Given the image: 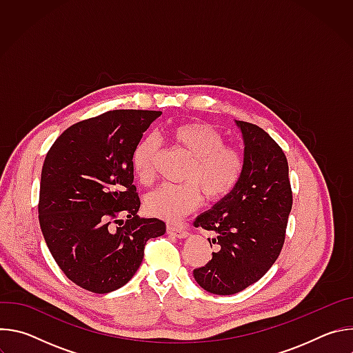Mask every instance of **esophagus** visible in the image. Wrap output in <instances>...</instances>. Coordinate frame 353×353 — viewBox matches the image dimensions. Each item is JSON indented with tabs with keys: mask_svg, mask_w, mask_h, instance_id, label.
<instances>
[{
	"mask_svg": "<svg viewBox=\"0 0 353 353\" xmlns=\"http://www.w3.org/2000/svg\"><path fill=\"white\" fill-rule=\"evenodd\" d=\"M168 233L179 237V239H183L188 234V230L184 228V226H179V225H168Z\"/></svg>",
	"mask_w": 353,
	"mask_h": 353,
	"instance_id": "obj_1",
	"label": "esophagus"
}]
</instances>
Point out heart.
<instances>
[{
  "instance_id": "heart-1",
  "label": "heart",
  "mask_w": 353,
  "mask_h": 353,
  "mask_svg": "<svg viewBox=\"0 0 353 353\" xmlns=\"http://www.w3.org/2000/svg\"><path fill=\"white\" fill-rule=\"evenodd\" d=\"M169 141L191 157L183 184H162L145 198L146 211L166 221H177L198 208L203 192L208 201L226 198L240 183L245 161L241 150L225 143L211 124L181 123L168 131ZM159 143L154 137L142 138L134 148L131 165L137 179L149 184L157 176Z\"/></svg>"
}]
</instances>
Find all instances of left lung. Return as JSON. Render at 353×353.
I'll return each mask as SVG.
<instances>
[{
	"label": "left lung",
	"mask_w": 353,
	"mask_h": 353,
	"mask_svg": "<svg viewBox=\"0 0 353 353\" xmlns=\"http://www.w3.org/2000/svg\"><path fill=\"white\" fill-rule=\"evenodd\" d=\"M244 138L245 168L237 187L214 210L199 215L195 228L214 232L212 260L194 270L201 288L234 294L261 279L285 243L292 187L282 148L259 125L237 121Z\"/></svg>",
	"instance_id": "1"
}]
</instances>
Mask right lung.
I'll return each instance as SVG.
<instances>
[{
    "mask_svg": "<svg viewBox=\"0 0 353 353\" xmlns=\"http://www.w3.org/2000/svg\"><path fill=\"white\" fill-rule=\"evenodd\" d=\"M162 112L110 110L68 127L46 155L39 222L65 276L93 292L124 286L145 244L166 232L163 221L138 218L141 201L131 155ZM128 216L123 224L118 218ZM119 223V226L115 225Z\"/></svg>",
    "mask_w": 353,
    "mask_h": 353,
    "instance_id": "obj_1",
    "label": "right lung"
}]
</instances>
